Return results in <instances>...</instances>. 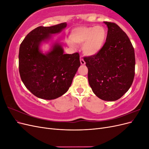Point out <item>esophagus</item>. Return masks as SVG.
<instances>
[{
    "label": "esophagus",
    "instance_id": "esophagus-1",
    "mask_svg": "<svg viewBox=\"0 0 149 149\" xmlns=\"http://www.w3.org/2000/svg\"><path fill=\"white\" fill-rule=\"evenodd\" d=\"M80 62H81V65H85V63H86L84 60L83 59L82 57L80 58Z\"/></svg>",
    "mask_w": 149,
    "mask_h": 149
}]
</instances>
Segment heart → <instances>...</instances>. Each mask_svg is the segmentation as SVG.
Returning a JSON list of instances; mask_svg holds the SVG:
<instances>
[{"mask_svg": "<svg viewBox=\"0 0 149 149\" xmlns=\"http://www.w3.org/2000/svg\"><path fill=\"white\" fill-rule=\"evenodd\" d=\"M107 32L102 26H81L72 30L70 38L72 42L83 45V51L89 56L96 55L106 42Z\"/></svg>", "mask_w": 149, "mask_h": 149, "instance_id": "obj_1", "label": "heart"}]
</instances>
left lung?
Listing matches in <instances>:
<instances>
[{
	"label": "left lung",
	"instance_id": "1",
	"mask_svg": "<svg viewBox=\"0 0 149 149\" xmlns=\"http://www.w3.org/2000/svg\"><path fill=\"white\" fill-rule=\"evenodd\" d=\"M107 26L106 42L96 55L84 56L88 81L93 93L104 101L119 100L131 86L135 75L134 49L128 36L114 22Z\"/></svg>",
	"mask_w": 149,
	"mask_h": 149
}]
</instances>
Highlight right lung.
I'll list each match as a JSON object with an SVG mask.
<instances>
[{
  "label": "right lung",
  "mask_w": 149,
  "mask_h": 149,
  "mask_svg": "<svg viewBox=\"0 0 149 149\" xmlns=\"http://www.w3.org/2000/svg\"><path fill=\"white\" fill-rule=\"evenodd\" d=\"M66 22L51 26H40L31 30L21 43L19 54V73L22 82L33 95L51 100L64 94L80 66L79 54H64L60 45L44 55L39 45L66 26Z\"/></svg>",
  "instance_id": "obj_1"
}]
</instances>
